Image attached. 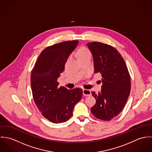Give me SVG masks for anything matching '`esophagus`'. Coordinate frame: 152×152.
Masks as SVG:
<instances>
[{"label": "esophagus", "instance_id": "esophagus-1", "mask_svg": "<svg viewBox=\"0 0 152 152\" xmlns=\"http://www.w3.org/2000/svg\"><path fill=\"white\" fill-rule=\"evenodd\" d=\"M83 95L84 96H89L91 95V92L90 90L89 89H83Z\"/></svg>", "mask_w": 152, "mask_h": 152}]
</instances>
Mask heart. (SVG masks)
<instances>
[{
	"mask_svg": "<svg viewBox=\"0 0 152 152\" xmlns=\"http://www.w3.org/2000/svg\"><path fill=\"white\" fill-rule=\"evenodd\" d=\"M88 55H91V53H90V51H89V50L87 48L82 47V48L79 49L78 52V58L81 57H84V56H88Z\"/></svg>",
	"mask_w": 152,
	"mask_h": 152,
	"instance_id": "b5f03b06",
	"label": "heart"
}]
</instances>
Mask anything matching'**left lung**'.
Segmentation results:
<instances>
[{
  "label": "left lung",
  "mask_w": 152,
  "mask_h": 152,
  "mask_svg": "<svg viewBox=\"0 0 152 152\" xmlns=\"http://www.w3.org/2000/svg\"><path fill=\"white\" fill-rule=\"evenodd\" d=\"M94 58V73L102 75V86L98 93L91 92L96 99L91 109L93 115L110 121L124 108L130 92L129 73L124 59L112 46L99 42L87 43Z\"/></svg>",
  "instance_id": "obj_1"
}]
</instances>
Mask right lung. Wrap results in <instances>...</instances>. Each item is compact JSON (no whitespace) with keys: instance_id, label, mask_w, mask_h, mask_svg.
Returning <instances> with one entry per match:
<instances>
[{"instance_id":"add662e5","label":"right lung","mask_w":152,"mask_h":152,"mask_svg":"<svg viewBox=\"0 0 152 152\" xmlns=\"http://www.w3.org/2000/svg\"><path fill=\"white\" fill-rule=\"evenodd\" d=\"M78 43V40L67 41L45 48L31 71V88L34 102L44 117L54 124L67 121L82 98V89L68 90L59 87L57 82Z\"/></svg>"}]
</instances>
